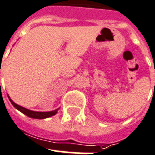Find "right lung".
Returning <instances> with one entry per match:
<instances>
[{"label": "right lung", "instance_id": "1", "mask_svg": "<svg viewBox=\"0 0 155 155\" xmlns=\"http://www.w3.org/2000/svg\"><path fill=\"white\" fill-rule=\"evenodd\" d=\"M8 99H9L11 104L14 106L15 108H16L17 110H20L21 112H22L23 114H25V115L30 117V118H32V119H46V118H48V117H51L54 114H56L57 113V111L59 110L60 108H58L56 110H51V111H48V112H40V111H33V110H30L28 109H26V108L23 107L19 106L16 104H15L14 102L12 101V99H10V97L8 95Z\"/></svg>", "mask_w": 155, "mask_h": 155}]
</instances>
